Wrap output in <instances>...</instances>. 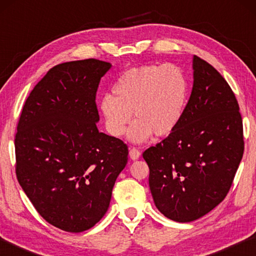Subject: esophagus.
<instances>
[{
    "label": "esophagus",
    "instance_id": "obj_1",
    "mask_svg": "<svg viewBox=\"0 0 256 256\" xmlns=\"http://www.w3.org/2000/svg\"><path fill=\"white\" fill-rule=\"evenodd\" d=\"M140 154L141 152L136 148H130V157H131L132 160H136L140 157Z\"/></svg>",
    "mask_w": 256,
    "mask_h": 256
}]
</instances>
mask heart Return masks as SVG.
Wrapping results in <instances>:
<instances>
[{
    "label": "heart",
    "instance_id": "1",
    "mask_svg": "<svg viewBox=\"0 0 256 256\" xmlns=\"http://www.w3.org/2000/svg\"><path fill=\"white\" fill-rule=\"evenodd\" d=\"M112 96L102 97L99 110L110 136H123L132 120L128 136L144 142L154 133L167 136L180 124L188 98V82L174 64L130 68L112 88Z\"/></svg>",
    "mask_w": 256,
    "mask_h": 256
}]
</instances>
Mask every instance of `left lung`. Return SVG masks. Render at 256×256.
Segmentation results:
<instances>
[{
    "label": "left lung",
    "instance_id": "obj_1",
    "mask_svg": "<svg viewBox=\"0 0 256 256\" xmlns=\"http://www.w3.org/2000/svg\"><path fill=\"white\" fill-rule=\"evenodd\" d=\"M193 71L192 92L180 124L142 154L156 206L177 222L201 218L226 198L244 154L235 94L196 55Z\"/></svg>",
    "mask_w": 256,
    "mask_h": 256
}]
</instances>
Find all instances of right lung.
Listing matches in <instances>:
<instances>
[{
	"label": "right lung",
	"instance_id": "add662e5",
	"mask_svg": "<svg viewBox=\"0 0 256 256\" xmlns=\"http://www.w3.org/2000/svg\"><path fill=\"white\" fill-rule=\"evenodd\" d=\"M110 66L88 58L52 68L16 126V178L38 214L64 232L88 230L102 218L128 162V146L96 125L97 89Z\"/></svg>",
	"mask_w": 256,
	"mask_h": 256
}]
</instances>
